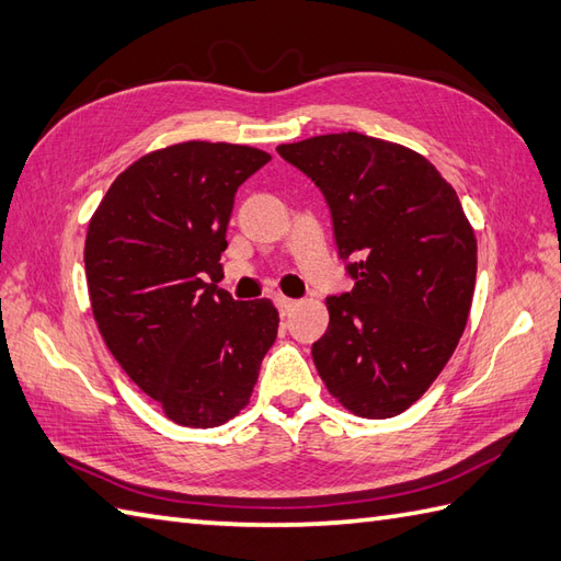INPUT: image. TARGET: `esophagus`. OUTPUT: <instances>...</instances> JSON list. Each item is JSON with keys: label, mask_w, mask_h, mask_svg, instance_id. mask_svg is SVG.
I'll list each match as a JSON object with an SVG mask.
<instances>
[{"label": "esophagus", "mask_w": 561, "mask_h": 561, "mask_svg": "<svg viewBox=\"0 0 561 561\" xmlns=\"http://www.w3.org/2000/svg\"><path fill=\"white\" fill-rule=\"evenodd\" d=\"M274 304H277V308H279V313L282 316H289L296 306H299V301H294V299H287V296H274Z\"/></svg>", "instance_id": "obj_1"}]
</instances>
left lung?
Segmentation results:
<instances>
[{
  "instance_id": "8db88e82",
  "label": "left lung",
  "mask_w": 561,
  "mask_h": 561,
  "mask_svg": "<svg viewBox=\"0 0 561 561\" xmlns=\"http://www.w3.org/2000/svg\"><path fill=\"white\" fill-rule=\"evenodd\" d=\"M325 195L354 289L328 296L313 362L330 396L366 420L420 400L468 323L478 238L422 153L359 133L277 147Z\"/></svg>"
}]
</instances>
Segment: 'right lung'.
<instances>
[{"label": "right lung", "instance_id": "add662e5", "mask_svg": "<svg viewBox=\"0 0 561 561\" xmlns=\"http://www.w3.org/2000/svg\"><path fill=\"white\" fill-rule=\"evenodd\" d=\"M270 159L226 141L151 151L115 178L89 221L83 265L105 347L181 426L233 420L277 340L270 299L233 301L214 284L236 190Z\"/></svg>", "mask_w": 561, "mask_h": 561}]
</instances>
